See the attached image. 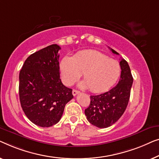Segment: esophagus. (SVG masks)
I'll list each match as a JSON object with an SVG mask.
<instances>
[{"label": "esophagus", "mask_w": 159, "mask_h": 159, "mask_svg": "<svg viewBox=\"0 0 159 159\" xmlns=\"http://www.w3.org/2000/svg\"><path fill=\"white\" fill-rule=\"evenodd\" d=\"M79 92H80L79 91H78V90H75V89H73V91H72V93H73V95L74 96V97H75V96H76V95L78 94V93H79Z\"/></svg>", "instance_id": "34e87169"}]
</instances>
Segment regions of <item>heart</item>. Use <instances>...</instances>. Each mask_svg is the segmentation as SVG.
Listing matches in <instances>:
<instances>
[{"mask_svg":"<svg viewBox=\"0 0 159 159\" xmlns=\"http://www.w3.org/2000/svg\"><path fill=\"white\" fill-rule=\"evenodd\" d=\"M60 68L65 84H73L84 73V81L80 86L89 87L94 93L109 90L121 73V67L117 60L109 59L107 55L95 50L79 52L73 58L65 57Z\"/></svg>","mask_w":159,"mask_h":159,"instance_id":"1","label":"heart"}]
</instances>
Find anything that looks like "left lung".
<instances>
[{"instance_id":"8db88e82","label":"left lung","mask_w":159,"mask_h":159,"mask_svg":"<svg viewBox=\"0 0 159 159\" xmlns=\"http://www.w3.org/2000/svg\"><path fill=\"white\" fill-rule=\"evenodd\" d=\"M110 50L114 54L119 55L113 49ZM120 65L121 75L117 86L102 94L91 96L90 104L85 109L88 121L99 128L115 124L123 115L128 104L133 79L126 60L122 59Z\"/></svg>"}]
</instances>
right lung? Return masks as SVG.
Wrapping results in <instances>:
<instances>
[{
	"label": "right lung",
	"instance_id": "1",
	"mask_svg": "<svg viewBox=\"0 0 159 159\" xmlns=\"http://www.w3.org/2000/svg\"><path fill=\"white\" fill-rule=\"evenodd\" d=\"M59 50L57 44H51L33 53L19 73L22 109L31 122L42 127L57 124L66 104L73 98L72 89L60 80Z\"/></svg>",
	"mask_w": 159,
	"mask_h": 159
}]
</instances>
